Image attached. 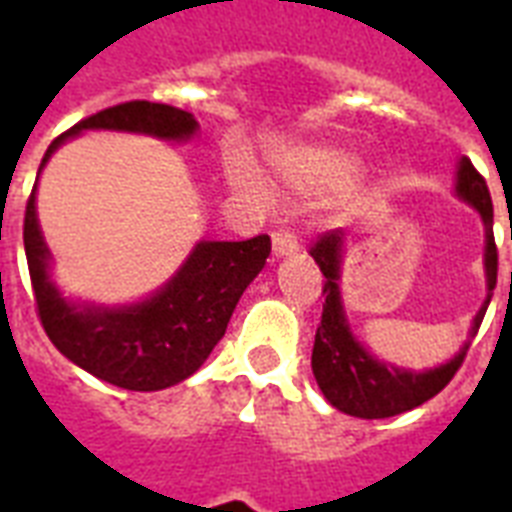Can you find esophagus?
Returning a JSON list of instances; mask_svg holds the SVG:
<instances>
[{"mask_svg":"<svg viewBox=\"0 0 512 512\" xmlns=\"http://www.w3.org/2000/svg\"><path fill=\"white\" fill-rule=\"evenodd\" d=\"M300 252V244H297V236L289 231H276L273 233V255L276 257H289Z\"/></svg>","mask_w":512,"mask_h":512,"instance_id":"esophagus-1","label":"esophagus"}]
</instances>
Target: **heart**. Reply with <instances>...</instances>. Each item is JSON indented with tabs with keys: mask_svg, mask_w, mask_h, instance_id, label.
Here are the masks:
<instances>
[{
	"mask_svg": "<svg viewBox=\"0 0 512 512\" xmlns=\"http://www.w3.org/2000/svg\"><path fill=\"white\" fill-rule=\"evenodd\" d=\"M273 172L289 191L316 199V196H329V193L345 191V199L350 204H358L369 196L366 185L353 183L361 170L356 154L345 148L327 146V143H303V146H287L276 151L271 159ZM241 180L249 185H257L255 177L239 170Z\"/></svg>",
	"mask_w": 512,
	"mask_h": 512,
	"instance_id": "heart-1",
	"label": "heart"
}]
</instances>
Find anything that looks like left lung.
<instances>
[{
    "instance_id": "left-lung-1",
    "label": "left lung",
    "mask_w": 512,
    "mask_h": 512,
    "mask_svg": "<svg viewBox=\"0 0 512 512\" xmlns=\"http://www.w3.org/2000/svg\"><path fill=\"white\" fill-rule=\"evenodd\" d=\"M454 191L462 201H468L476 209L486 228V247H484V271H486V300L478 308L476 319L470 324V340L476 337L484 313L492 300V289L497 284V247H494V207L486 180L478 175V170L470 164V159L462 156L457 164V183ZM342 255H345V236L342 231H329L319 236V241L311 247V257L324 273V313L321 324L316 329V342H313V377L319 382L321 393L329 404L361 420H385L404 414L414 406L425 404L430 398L441 393L449 385L457 369L465 361V353L470 348V340L462 345L454 358L436 369L425 372H412L401 369L388 361L374 358L361 342L353 337L350 324L345 319L340 295V273H342Z\"/></svg>"
}]
</instances>
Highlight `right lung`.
<instances>
[{
	"label": "right lung",
	"instance_id": "right-lung-1",
	"mask_svg": "<svg viewBox=\"0 0 512 512\" xmlns=\"http://www.w3.org/2000/svg\"><path fill=\"white\" fill-rule=\"evenodd\" d=\"M84 130L135 132L183 143L199 132V122L183 108L164 103H119L52 140L42 167L66 140ZM23 244L39 319L52 345L84 372L124 390H164L191 377L225 335L239 297L271 255L265 233L247 241H199L180 271L146 300L76 303L63 297L50 279L52 255L36 217V185L26 204Z\"/></svg>",
	"mask_w": 512,
	"mask_h": 512
}]
</instances>
